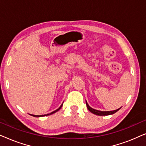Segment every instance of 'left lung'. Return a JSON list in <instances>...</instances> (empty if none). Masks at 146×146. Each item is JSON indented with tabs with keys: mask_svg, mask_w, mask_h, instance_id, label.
I'll return each instance as SVG.
<instances>
[{
	"mask_svg": "<svg viewBox=\"0 0 146 146\" xmlns=\"http://www.w3.org/2000/svg\"><path fill=\"white\" fill-rule=\"evenodd\" d=\"M86 106L88 108V110L90 111H91L92 113H94L96 115H111V114H113V113H114L115 112H117V111L119 110V109L121 108H119L117 110H113V111H99V110H94L93 108H92L91 107L89 106V105L88 104L87 102L86 101Z\"/></svg>",
	"mask_w": 146,
	"mask_h": 146,
	"instance_id": "1",
	"label": "left lung"
}]
</instances>
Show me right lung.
I'll return each instance as SVG.
<instances>
[{"label": "right lung", "instance_id": "add662e5", "mask_svg": "<svg viewBox=\"0 0 146 146\" xmlns=\"http://www.w3.org/2000/svg\"><path fill=\"white\" fill-rule=\"evenodd\" d=\"M62 104L61 106H60V107L58 109H57L56 110H55V111H52V112H51V113H48V114H45V115H32V114H31V115H33V116H34V117H42V116H46V115H51V114H52V113H55V112H56V111H58L61 108H62Z\"/></svg>", "mask_w": 146, "mask_h": 146}]
</instances>
